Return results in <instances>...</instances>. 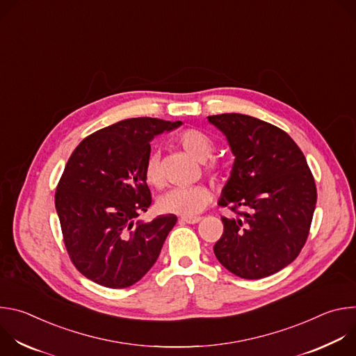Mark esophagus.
<instances>
[{
  "instance_id": "esophagus-1",
  "label": "esophagus",
  "mask_w": 356,
  "mask_h": 356,
  "mask_svg": "<svg viewBox=\"0 0 356 356\" xmlns=\"http://www.w3.org/2000/svg\"><path fill=\"white\" fill-rule=\"evenodd\" d=\"M201 221V217H181L179 222L181 224H197Z\"/></svg>"
}]
</instances>
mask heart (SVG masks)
Returning a JSON list of instances; mask_svg holds the SVG:
<instances>
[{"label": "heart", "mask_w": 356, "mask_h": 356, "mask_svg": "<svg viewBox=\"0 0 356 356\" xmlns=\"http://www.w3.org/2000/svg\"><path fill=\"white\" fill-rule=\"evenodd\" d=\"M177 143L187 155L194 158L198 162L209 161L214 154V142L213 139L198 129H186L177 136ZM210 172L218 169L217 163L207 166ZM145 180L154 187L161 188L163 186V179L159 172V161L156 155L149 156L145 165ZM213 194L206 186H193L183 188H173L163 194L158 200V209L165 214H177L183 217H194L204 210Z\"/></svg>", "instance_id": "obj_1"}]
</instances>
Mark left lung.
I'll use <instances>...</instances> for the list:
<instances>
[{"mask_svg":"<svg viewBox=\"0 0 356 356\" xmlns=\"http://www.w3.org/2000/svg\"><path fill=\"white\" fill-rule=\"evenodd\" d=\"M235 156L218 206L224 232L214 245L220 264L242 279H262L290 265L307 241L317 202L312 170L280 128L243 114L209 117ZM243 208L245 212L237 209Z\"/></svg>","mask_w":356,"mask_h":356,"instance_id":"left-lung-1","label":"left lung"}]
</instances>
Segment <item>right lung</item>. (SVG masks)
Returning a JSON list of instances; mask_svg holds the SVG:
<instances>
[{"label":"right lung","instance_id":"obj_1","mask_svg":"<svg viewBox=\"0 0 356 356\" xmlns=\"http://www.w3.org/2000/svg\"><path fill=\"white\" fill-rule=\"evenodd\" d=\"M181 121L129 118L84 138L55 194L65 246L76 269L97 284L129 287L155 265L175 214L136 221L152 202L145 165L154 136Z\"/></svg>","mask_w":356,"mask_h":356}]
</instances>
